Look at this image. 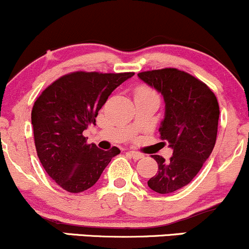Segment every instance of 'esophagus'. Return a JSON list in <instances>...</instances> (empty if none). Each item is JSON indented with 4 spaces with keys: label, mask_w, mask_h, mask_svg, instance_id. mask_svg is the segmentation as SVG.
I'll list each match as a JSON object with an SVG mask.
<instances>
[{
    "label": "esophagus",
    "mask_w": 249,
    "mask_h": 249,
    "mask_svg": "<svg viewBox=\"0 0 249 249\" xmlns=\"http://www.w3.org/2000/svg\"><path fill=\"white\" fill-rule=\"evenodd\" d=\"M127 154H128V156H129L130 158H133V159H134V160L142 159V158H143V154L138 153V152H134V151H128Z\"/></svg>",
    "instance_id": "esophagus-1"
}]
</instances>
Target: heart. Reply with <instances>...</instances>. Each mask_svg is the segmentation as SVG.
Returning <instances> with one entry per match:
<instances>
[{
  "mask_svg": "<svg viewBox=\"0 0 249 249\" xmlns=\"http://www.w3.org/2000/svg\"><path fill=\"white\" fill-rule=\"evenodd\" d=\"M135 95H156V92H154L151 88L145 87V85H141V87L136 88Z\"/></svg>",
  "mask_w": 249,
  "mask_h": 249,
  "instance_id": "heart-1",
  "label": "heart"
}]
</instances>
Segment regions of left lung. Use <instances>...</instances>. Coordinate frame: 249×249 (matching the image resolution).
Listing matches in <instances>:
<instances>
[{
    "mask_svg": "<svg viewBox=\"0 0 249 249\" xmlns=\"http://www.w3.org/2000/svg\"><path fill=\"white\" fill-rule=\"evenodd\" d=\"M138 76L164 97L160 138L173 149L167 161L153 156L158 172L147 184L158 194H171L188 185L210 157L217 136L220 107L210 88L188 72L166 68Z\"/></svg>",
    "mask_w": 249,
    "mask_h": 249,
    "instance_id": "1",
    "label": "left lung"
}]
</instances>
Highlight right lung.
<instances>
[{
    "mask_svg": "<svg viewBox=\"0 0 249 249\" xmlns=\"http://www.w3.org/2000/svg\"><path fill=\"white\" fill-rule=\"evenodd\" d=\"M134 72L101 73L77 71L49 85L32 109L34 142L42 167L60 188L78 194L95 185L111 158L120 153L87 143L83 132L110 93Z\"/></svg>",
    "mask_w": 249,
    "mask_h": 249,
    "instance_id": "right-lung-1",
    "label": "right lung"
}]
</instances>
